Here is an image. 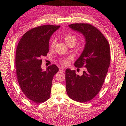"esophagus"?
Wrapping results in <instances>:
<instances>
[{
  "mask_svg": "<svg viewBox=\"0 0 126 126\" xmlns=\"http://www.w3.org/2000/svg\"><path fill=\"white\" fill-rule=\"evenodd\" d=\"M59 71H60V72H64V69L63 68H59Z\"/></svg>",
  "mask_w": 126,
  "mask_h": 126,
  "instance_id": "1",
  "label": "esophagus"
}]
</instances>
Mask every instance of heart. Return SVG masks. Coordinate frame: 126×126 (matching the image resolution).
<instances>
[{"label":"heart","instance_id":"heart-1","mask_svg":"<svg viewBox=\"0 0 126 126\" xmlns=\"http://www.w3.org/2000/svg\"><path fill=\"white\" fill-rule=\"evenodd\" d=\"M63 39H64V42H66V43L69 46L70 44H75V43L77 42V37H75L74 35L72 34H65L64 37H63ZM56 40L55 39L52 38L51 40V41H50V43H49V46L51 48H53L55 44H56ZM71 59L70 57L67 58H65V59H63L60 60V63H61L63 65V66H66V65H68L69 64V60Z\"/></svg>","mask_w":126,"mask_h":126}]
</instances>
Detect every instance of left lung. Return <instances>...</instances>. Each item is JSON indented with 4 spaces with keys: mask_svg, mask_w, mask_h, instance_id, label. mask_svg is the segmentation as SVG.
Segmentation results:
<instances>
[{
    "mask_svg": "<svg viewBox=\"0 0 126 126\" xmlns=\"http://www.w3.org/2000/svg\"><path fill=\"white\" fill-rule=\"evenodd\" d=\"M69 27L85 37L84 49L74 66L86 68L80 76L75 70L66 69V91L69 98L74 101L87 102L102 88L110 61V46L103 34L92 25L75 23Z\"/></svg>",
    "mask_w": 126,
    "mask_h": 126,
    "instance_id": "left-lung-1",
    "label": "left lung"
}]
</instances>
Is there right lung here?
<instances>
[{"mask_svg":"<svg viewBox=\"0 0 126 126\" xmlns=\"http://www.w3.org/2000/svg\"><path fill=\"white\" fill-rule=\"evenodd\" d=\"M60 26L46 25L33 28L25 33L17 46L16 73L19 87L29 100L45 102L50 97L53 78L59 69L55 64L46 71L41 68L42 58L49 51V41Z\"/></svg>","mask_w":126,"mask_h":126,"instance_id":"obj_1","label":"right lung"}]
</instances>
